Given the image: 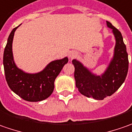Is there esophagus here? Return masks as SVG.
I'll list each match as a JSON object with an SVG mask.
<instances>
[{
	"mask_svg": "<svg viewBox=\"0 0 132 132\" xmlns=\"http://www.w3.org/2000/svg\"><path fill=\"white\" fill-rule=\"evenodd\" d=\"M77 55V53L75 52V51H71L69 53V57L70 59H73L74 57H75Z\"/></svg>",
	"mask_w": 132,
	"mask_h": 132,
	"instance_id": "1",
	"label": "esophagus"
}]
</instances>
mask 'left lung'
Instances as JSON below:
<instances>
[{
    "label": "left lung",
    "instance_id": "1",
    "mask_svg": "<svg viewBox=\"0 0 132 132\" xmlns=\"http://www.w3.org/2000/svg\"><path fill=\"white\" fill-rule=\"evenodd\" d=\"M107 25L112 30L116 46L113 57L104 72L101 75H95L79 61H72L76 87L85 96L96 100H103L115 93L124 82L129 69L128 53L123 36L110 22L107 21Z\"/></svg>",
    "mask_w": 132,
    "mask_h": 132
}]
</instances>
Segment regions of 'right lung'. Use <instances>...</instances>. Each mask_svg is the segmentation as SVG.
<instances>
[{"label": "right lung", "mask_w": 132, "mask_h": 132, "mask_svg": "<svg viewBox=\"0 0 132 132\" xmlns=\"http://www.w3.org/2000/svg\"><path fill=\"white\" fill-rule=\"evenodd\" d=\"M20 26V25H19ZM9 35L4 52L3 67L7 84L14 93L28 102H40L47 98L53 92L54 82L68 57L55 60L48 63L43 70L35 74L25 72L15 64L12 52V42L16 28Z\"/></svg>", "instance_id": "add662e5"}]
</instances>
